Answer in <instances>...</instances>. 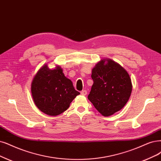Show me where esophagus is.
<instances>
[{
	"label": "esophagus",
	"instance_id": "34e87169",
	"mask_svg": "<svg viewBox=\"0 0 161 161\" xmlns=\"http://www.w3.org/2000/svg\"><path fill=\"white\" fill-rule=\"evenodd\" d=\"M87 93V92L86 90H82L81 92V94L82 95V96H86Z\"/></svg>",
	"mask_w": 161,
	"mask_h": 161
}]
</instances>
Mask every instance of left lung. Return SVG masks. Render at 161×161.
I'll return each instance as SVG.
<instances>
[{"label":"left lung","instance_id":"obj_1","mask_svg":"<svg viewBox=\"0 0 161 161\" xmlns=\"http://www.w3.org/2000/svg\"><path fill=\"white\" fill-rule=\"evenodd\" d=\"M93 80L88 99L104 117L120 111L132 92L131 79L120 64L109 58L102 59L92 71Z\"/></svg>","mask_w":161,"mask_h":161}]
</instances>
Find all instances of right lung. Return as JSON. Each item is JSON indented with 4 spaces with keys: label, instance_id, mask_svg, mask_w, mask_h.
<instances>
[{
    "label": "right lung",
    "instance_id": "right-lung-1",
    "mask_svg": "<svg viewBox=\"0 0 161 161\" xmlns=\"http://www.w3.org/2000/svg\"><path fill=\"white\" fill-rule=\"evenodd\" d=\"M31 93L36 106L50 116L62 114L80 94L74 89L72 81L64 75L59 65L51 69L46 64L34 76Z\"/></svg>",
    "mask_w": 161,
    "mask_h": 161
}]
</instances>
